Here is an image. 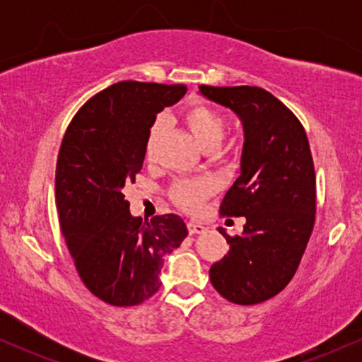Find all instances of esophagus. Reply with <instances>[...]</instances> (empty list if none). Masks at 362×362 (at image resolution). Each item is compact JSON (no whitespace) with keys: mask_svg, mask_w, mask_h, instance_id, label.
Masks as SVG:
<instances>
[{"mask_svg":"<svg viewBox=\"0 0 362 362\" xmlns=\"http://www.w3.org/2000/svg\"><path fill=\"white\" fill-rule=\"evenodd\" d=\"M187 230H189V235H201V233H204V231H206V226H204V224H201V223L190 221L189 224H187Z\"/></svg>","mask_w":362,"mask_h":362,"instance_id":"34e87169","label":"esophagus"}]
</instances>
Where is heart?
<instances>
[{
    "mask_svg": "<svg viewBox=\"0 0 362 362\" xmlns=\"http://www.w3.org/2000/svg\"><path fill=\"white\" fill-rule=\"evenodd\" d=\"M184 122L189 127V131L192 132L199 146L206 149L207 153L218 151L228 134V120L224 119V115L221 112L213 109V107L204 105V103H197V105L187 109L184 114ZM165 129H167V120L163 117H158L149 126L146 141H144V158L146 160H151L155 156L158 141L163 136ZM213 192L214 184L207 178L178 180L170 190L175 204L180 206L184 211H189V213L197 211L202 206V202Z\"/></svg>",
    "mask_w": 362,
    "mask_h": 362,
    "instance_id": "b5f03b06",
    "label": "heart"
}]
</instances>
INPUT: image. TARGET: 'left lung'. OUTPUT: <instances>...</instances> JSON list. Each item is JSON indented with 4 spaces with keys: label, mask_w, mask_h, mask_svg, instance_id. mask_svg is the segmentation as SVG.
Returning <instances> with one entry per match:
<instances>
[{
    "label": "left lung",
    "mask_w": 362,
    "mask_h": 362,
    "mask_svg": "<svg viewBox=\"0 0 362 362\" xmlns=\"http://www.w3.org/2000/svg\"><path fill=\"white\" fill-rule=\"evenodd\" d=\"M243 122L242 173L224 195L221 216H245L243 233L219 228L230 250L209 269L214 289L236 305H257L293 279L313 231L317 180L300 119L259 86H199Z\"/></svg>",
    "instance_id": "left-lung-1"
}]
</instances>
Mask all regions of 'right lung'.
Instances as JSON below:
<instances>
[{"label":"right lung","mask_w":362,"mask_h":362,"mask_svg":"<svg viewBox=\"0 0 362 362\" xmlns=\"http://www.w3.org/2000/svg\"><path fill=\"white\" fill-rule=\"evenodd\" d=\"M185 85L119 81L76 112L56 167L61 231L83 284L112 306H136L160 289L163 257L187 236L177 214L134 218L122 189L143 168L144 141L156 114Z\"/></svg>","instance_id":"right-lung-1"}]
</instances>
